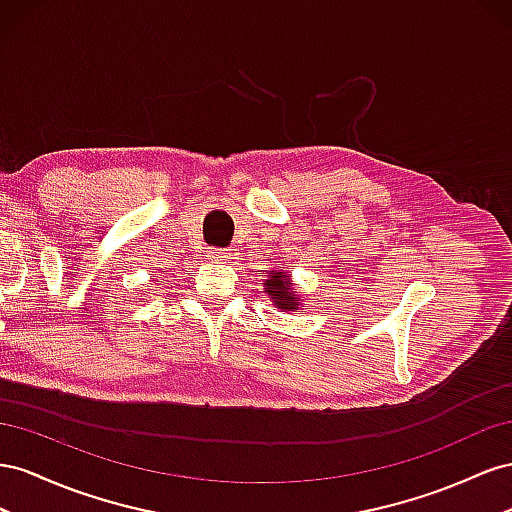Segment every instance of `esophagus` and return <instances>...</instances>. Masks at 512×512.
<instances>
[{
  "label": "esophagus",
  "instance_id": "esophagus-1",
  "mask_svg": "<svg viewBox=\"0 0 512 512\" xmlns=\"http://www.w3.org/2000/svg\"><path fill=\"white\" fill-rule=\"evenodd\" d=\"M208 257H210L212 261H223V259H227V253L223 251V248H210Z\"/></svg>",
  "mask_w": 512,
  "mask_h": 512
}]
</instances>
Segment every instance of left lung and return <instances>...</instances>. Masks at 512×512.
<instances>
[{"instance_id":"8db88e82","label":"left lung","mask_w":512,"mask_h":512,"mask_svg":"<svg viewBox=\"0 0 512 512\" xmlns=\"http://www.w3.org/2000/svg\"><path fill=\"white\" fill-rule=\"evenodd\" d=\"M266 279H264V294L270 298V302L276 306V309L287 313V311H298L302 304V296L298 294V289L291 281V276L287 270L272 268L266 270Z\"/></svg>"}]
</instances>
